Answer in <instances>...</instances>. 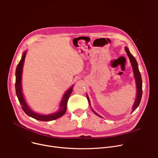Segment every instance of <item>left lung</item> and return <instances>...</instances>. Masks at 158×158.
<instances>
[{
    "instance_id": "8db88e82",
    "label": "left lung",
    "mask_w": 158,
    "mask_h": 158,
    "mask_svg": "<svg viewBox=\"0 0 158 158\" xmlns=\"http://www.w3.org/2000/svg\"><path fill=\"white\" fill-rule=\"evenodd\" d=\"M126 50V52H127V54L129 58L130 61L131 63L132 66V69H133V72H134V75H135V81H136V88H137V95H136V98L135 100V104L133 105V107H132V111H134L137 107H138L140 101H141V99H142V76H141V73L139 71L138 69V63L136 60V59L135 58V57L132 56L131 52L129 51V48L127 47L125 48ZM87 97V99L88 101L89 104L90 106V101H89V99L88 98V97L86 95ZM94 112V111L92 110ZM94 113L97 115H98V117H101L100 115H98L97 113Z\"/></svg>"
}]
</instances>
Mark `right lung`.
I'll return each mask as SVG.
<instances>
[{"mask_svg":"<svg viewBox=\"0 0 158 158\" xmlns=\"http://www.w3.org/2000/svg\"><path fill=\"white\" fill-rule=\"evenodd\" d=\"M26 56V52H25L23 55L21 60L20 61L19 63L18 64V66H16V81H15V89H16V96L18 97V99L19 101V102L20 105L22 106V108L23 110V111L26 113L29 117L40 120V121H51L56 120L58 118H60L65 113L66 111V106H67L68 100L69 98V97L70 96L73 86H72L67 92H66L64 95H63V97L62 98V101L61 102V108L57 112L51 114L49 115H42V114H39L37 113H35L33 112L29 107L27 105L26 101H25V99L23 98L22 92V85H21V79H22V68H23V64L25 60V57Z\"/></svg>","mask_w":158,"mask_h":158,"instance_id":"obj_1","label":"right lung"}]
</instances>
